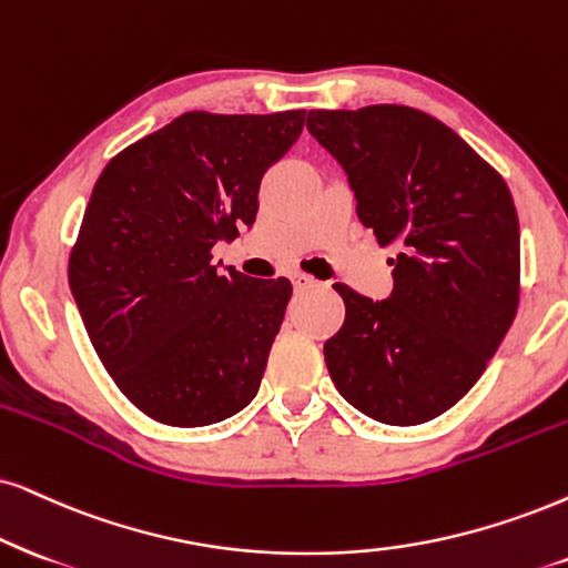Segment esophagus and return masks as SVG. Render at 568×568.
<instances>
[{
	"label": "esophagus",
	"mask_w": 568,
	"mask_h": 568,
	"mask_svg": "<svg viewBox=\"0 0 568 568\" xmlns=\"http://www.w3.org/2000/svg\"><path fill=\"white\" fill-rule=\"evenodd\" d=\"M293 285H296V291H306L312 288V285H317V280H314L312 275H306V272H293Z\"/></svg>",
	"instance_id": "obj_1"
}]
</instances>
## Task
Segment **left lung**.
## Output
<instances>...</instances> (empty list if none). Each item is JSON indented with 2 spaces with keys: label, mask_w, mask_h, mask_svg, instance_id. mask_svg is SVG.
I'll use <instances>...</instances> for the list:
<instances>
[{
  "label": "left lung",
  "mask_w": 568,
  "mask_h": 568,
  "mask_svg": "<svg viewBox=\"0 0 568 568\" xmlns=\"http://www.w3.org/2000/svg\"><path fill=\"white\" fill-rule=\"evenodd\" d=\"M308 133L346 170L379 246H398L390 298L335 283L343 327L327 372L351 406L412 427L483 377L519 308V217L504 178L433 114L404 104L312 110Z\"/></svg>",
  "instance_id": "obj_1"
}]
</instances>
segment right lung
<instances>
[{"mask_svg": "<svg viewBox=\"0 0 568 568\" xmlns=\"http://www.w3.org/2000/svg\"><path fill=\"white\" fill-rule=\"evenodd\" d=\"M304 120L185 112L112 156L93 185L70 291L114 385L162 425H214L260 390L293 285L222 272L212 246L254 225L262 175Z\"/></svg>", "mask_w": 568, "mask_h": 568, "instance_id": "right-lung-1", "label": "right lung"}]
</instances>
